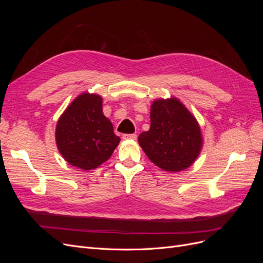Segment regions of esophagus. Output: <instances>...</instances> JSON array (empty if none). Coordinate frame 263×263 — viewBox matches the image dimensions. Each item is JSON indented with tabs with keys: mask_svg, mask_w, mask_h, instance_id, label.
Instances as JSON below:
<instances>
[{
	"mask_svg": "<svg viewBox=\"0 0 263 263\" xmlns=\"http://www.w3.org/2000/svg\"><path fill=\"white\" fill-rule=\"evenodd\" d=\"M136 138H137V135H135V134H125V135H123L124 140H135Z\"/></svg>",
	"mask_w": 263,
	"mask_h": 263,
	"instance_id": "1",
	"label": "esophagus"
}]
</instances>
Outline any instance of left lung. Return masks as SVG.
<instances>
[{"mask_svg":"<svg viewBox=\"0 0 263 263\" xmlns=\"http://www.w3.org/2000/svg\"><path fill=\"white\" fill-rule=\"evenodd\" d=\"M138 142L159 168L179 172L192 164L201 153L203 139L195 117L176 99L156 100L150 108V128Z\"/></svg>","mask_w":263,"mask_h":263,"instance_id":"left-lung-1","label":"left lung"}]
</instances>
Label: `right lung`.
I'll return each instance as SVG.
<instances>
[{
	"instance_id": "add662e5",
	"label": "right lung",
	"mask_w": 263,
	"mask_h": 263,
	"mask_svg": "<svg viewBox=\"0 0 263 263\" xmlns=\"http://www.w3.org/2000/svg\"><path fill=\"white\" fill-rule=\"evenodd\" d=\"M102 98L82 93L60 116L55 142L61 156L71 165L92 170L112 156L121 138L102 110Z\"/></svg>"
}]
</instances>
